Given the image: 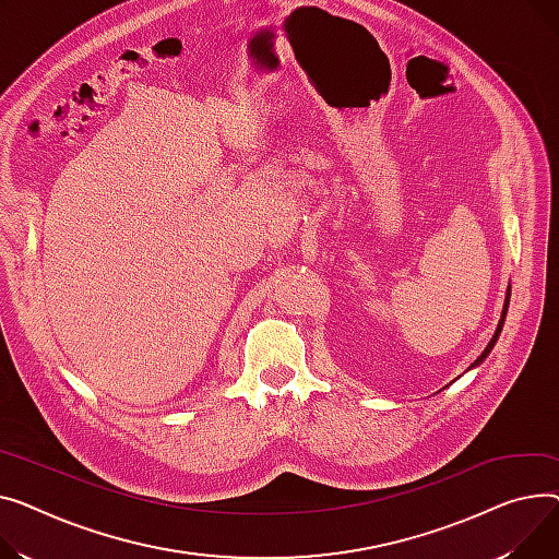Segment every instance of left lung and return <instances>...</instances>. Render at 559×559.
Here are the masks:
<instances>
[{
    "mask_svg": "<svg viewBox=\"0 0 559 559\" xmlns=\"http://www.w3.org/2000/svg\"><path fill=\"white\" fill-rule=\"evenodd\" d=\"M508 305H510V288H508V295H506V305H503V313H501V320H499V326H497V332H495V336H491V341L487 343V347L483 349V354L474 360V364L469 366V368H474V366H480L483 364V360L487 358V354L491 352V347H495L497 345V341H499V336H501V330H503V320H506V313H508Z\"/></svg>",
    "mask_w": 559,
    "mask_h": 559,
    "instance_id": "8db88e82",
    "label": "left lung"
}]
</instances>
